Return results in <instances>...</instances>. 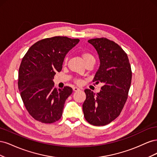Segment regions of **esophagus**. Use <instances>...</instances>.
I'll return each mask as SVG.
<instances>
[{
  "label": "esophagus",
  "instance_id": "obj_1",
  "mask_svg": "<svg viewBox=\"0 0 157 157\" xmlns=\"http://www.w3.org/2000/svg\"><path fill=\"white\" fill-rule=\"evenodd\" d=\"M73 90L74 92H77V91H78L80 89L78 88H77V87H73Z\"/></svg>",
  "mask_w": 157,
  "mask_h": 157
}]
</instances>
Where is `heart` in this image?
Returning <instances> with one entry per match:
<instances>
[{"label":"heart","instance_id":"b5f03b06","mask_svg":"<svg viewBox=\"0 0 157 157\" xmlns=\"http://www.w3.org/2000/svg\"><path fill=\"white\" fill-rule=\"evenodd\" d=\"M82 58L84 62H86L87 61L94 58V57L92 54H90V53H86V52H85V53L82 54ZM77 82H79L80 81H79V80H78Z\"/></svg>","mask_w":157,"mask_h":157}]
</instances>
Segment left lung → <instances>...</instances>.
<instances>
[{
  "label": "left lung",
  "instance_id": "8db88e82",
  "mask_svg": "<svg viewBox=\"0 0 157 157\" xmlns=\"http://www.w3.org/2000/svg\"><path fill=\"white\" fill-rule=\"evenodd\" d=\"M88 42L96 50L100 61L93 82L103 86L96 94L84 90V117L90 124L104 126L119 116L124 107L132 81L131 66L126 52L115 42L106 38Z\"/></svg>",
  "mask_w": 157,
  "mask_h": 157
}]
</instances>
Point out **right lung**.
<instances>
[{"label":"right lung","instance_id":"1","mask_svg":"<svg viewBox=\"0 0 157 157\" xmlns=\"http://www.w3.org/2000/svg\"><path fill=\"white\" fill-rule=\"evenodd\" d=\"M79 39L54 36L36 42L28 50L19 69L18 89L32 117L42 123H53L62 116L64 104L73 92L65 86L54 88L53 79L60 72L65 57Z\"/></svg>","mask_w":157,"mask_h":157}]
</instances>
